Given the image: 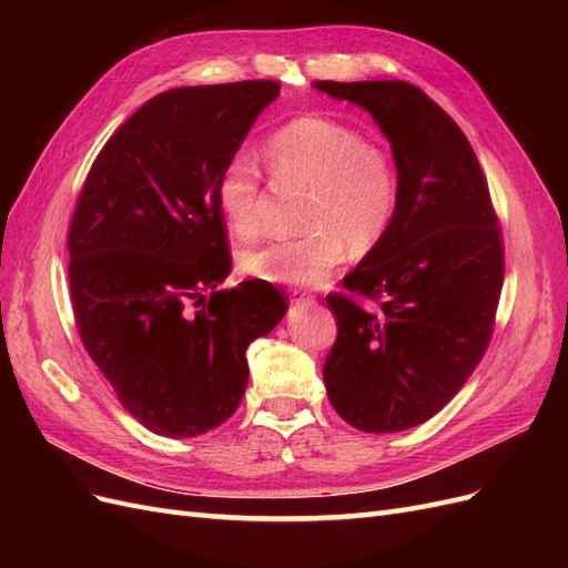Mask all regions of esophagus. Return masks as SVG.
Returning a JSON list of instances; mask_svg holds the SVG:
<instances>
[{"label":"esophagus","instance_id":"1","mask_svg":"<svg viewBox=\"0 0 568 568\" xmlns=\"http://www.w3.org/2000/svg\"><path fill=\"white\" fill-rule=\"evenodd\" d=\"M291 301L303 303V305H313L315 296L311 294V291H305V288H291Z\"/></svg>","mask_w":568,"mask_h":568}]
</instances>
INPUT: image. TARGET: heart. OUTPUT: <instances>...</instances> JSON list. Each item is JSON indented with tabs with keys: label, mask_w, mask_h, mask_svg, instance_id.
Returning <instances> with one entry per match:
<instances>
[{
	"label": "heart",
	"mask_w": 568,
	"mask_h": 568,
	"mask_svg": "<svg viewBox=\"0 0 568 568\" xmlns=\"http://www.w3.org/2000/svg\"><path fill=\"white\" fill-rule=\"evenodd\" d=\"M265 161L282 186H305L296 239L242 255V270L270 284H317L343 257L369 253L398 211V170L388 151L338 120L303 115L265 142ZM217 209L227 227L248 242L263 232L265 189L257 165L236 153L220 170Z\"/></svg>",
	"instance_id": "heart-1"
}]
</instances>
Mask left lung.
Masks as SVG:
<instances>
[{
    "instance_id": "8db88e82",
    "label": "left lung",
    "mask_w": 568,
    "mask_h": 568,
    "mask_svg": "<svg viewBox=\"0 0 568 568\" xmlns=\"http://www.w3.org/2000/svg\"><path fill=\"white\" fill-rule=\"evenodd\" d=\"M315 88L369 111L398 168L390 230L343 277L358 298L326 296L338 324L322 369L326 395L359 432H405L448 405L488 348L505 280L503 232L469 140L419 88Z\"/></svg>"
}]
</instances>
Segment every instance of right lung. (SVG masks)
Segmentation results:
<instances>
[{
	"label": "right lung",
	"mask_w": 568,
	"mask_h": 568,
	"mask_svg": "<svg viewBox=\"0 0 568 568\" xmlns=\"http://www.w3.org/2000/svg\"><path fill=\"white\" fill-rule=\"evenodd\" d=\"M280 82L168 90L120 125L82 184L68 230V286L84 351L120 405L168 438L234 415L246 348L286 298L270 282L220 288L232 270L220 170Z\"/></svg>",
	"instance_id": "obj_1"
}]
</instances>
